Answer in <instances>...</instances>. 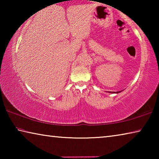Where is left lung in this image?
<instances>
[{
  "label": "left lung",
  "mask_w": 159,
  "mask_h": 159,
  "mask_svg": "<svg viewBox=\"0 0 159 159\" xmlns=\"http://www.w3.org/2000/svg\"><path fill=\"white\" fill-rule=\"evenodd\" d=\"M120 92H121V91H118V92H109V93H120Z\"/></svg>",
  "instance_id": "obj_1"
}]
</instances>
